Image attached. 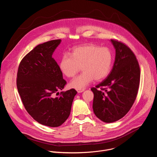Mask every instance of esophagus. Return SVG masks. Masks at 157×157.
<instances>
[{
	"mask_svg": "<svg viewBox=\"0 0 157 157\" xmlns=\"http://www.w3.org/2000/svg\"><path fill=\"white\" fill-rule=\"evenodd\" d=\"M84 90H85L84 89H78V90H77V91L78 93H80L83 92Z\"/></svg>",
	"mask_w": 157,
	"mask_h": 157,
	"instance_id": "esophagus-1",
	"label": "esophagus"
}]
</instances>
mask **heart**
I'll use <instances>...</instances> for the list:
<instances>
[{
  "mask_svg": "<svg viewBox=\"0 0 157 157\" xmlns=\"http://www.w3.org/2000/svg\"><path fill=\"white\" fill-rule=\"evenodd\" d=\"M113 58V54L108 48L86 44L74 48L71 56L67 53L62 55L59 67L67 77H74L81 67L83 72L72 80L69 85L77 90L82 89L94 79L101 80L108 75Z\"/></svg>",
  "mask_w": 157,
  "mask_h": 157,
  "instance_id": "obj_1",
  "label": "heart"
}]
</instances>
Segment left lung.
<instances>
[{"label": "left lung", "mask_w": 157, "mask_h": 157, "mask_svg": "<svg viewBox=\"0 0 157 157\" xmlns=\"http://www.w3.org/2000/svg\"><path fill=\"white\" fill-rule=\"evenodd\" d=\"M111 42L116 50L113 69L103 82L91 89L93 112L107 123L118 121L129 112L137 95L140 77L138 61L131 49L117 41Z\"/></svg>", "instance_id": "1"}]
</instances>
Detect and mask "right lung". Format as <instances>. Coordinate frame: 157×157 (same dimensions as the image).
<instances>
[{"label":"right lung","mask_w":157,"mask_h":157,"mask_svg":"<svg viewBox=\"0 0 157 157\" xmlns=\"http://www.w3.org/2000/svg\"><path fill=\"white\" fill-rule=\"evenodd\" d=\"M60 40L49 41L36 46L20 62L17 86L25 108L35 121L44 126H60L69 117L75 89L62 91L66 84L52 54Z\"/></svg>","instance_id":"right-lung-1"}]
</instances>
